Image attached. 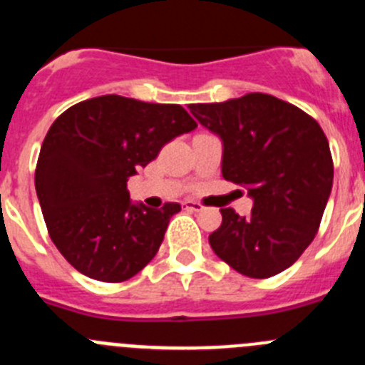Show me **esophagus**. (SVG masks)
Instances as JSON below:
<instances>
[{"label": "esophagus", "mask_w": 365, "mask_h": 365, "mask_svg": "<svg viewBox=\"0 0 365 365\" xmlns=\"http://www.w3.org/2000/svg\"><path fill=\"white\" fill-rule=\"evenodd\" d=\"M185 210L190 212H201L202 210V205L201 202H195V201H185Z\"/></svg>", "instance_id": "34e87169"}]
</instances>
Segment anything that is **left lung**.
<instances>
[{
	"instance_id": "left-lung-1",
	"label": "left lung",
	"mask_w": 365,
	"mask_h": 365,
	"mask_svg": "<svg viewBox=\"0 0 365 365\" xmlns=\"http://www.w3.org/2000/svg\"><path fill=\"white\" fill-rule=\"evenodd\" d=\"M188 108L222 140V177L245 186L254 201L247 217L221 208V227L208 237L212 250L248 278L283 272L314 240L333 188V157L320 124L265 93Z\"/></svg>"
}]
</instances>
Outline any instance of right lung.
<instances>
[{
  "label": "right lung",
  "instance_id": "1",
  "mask_svg": "<svg viewBox=\"0 0 365 365\" xmlns=\"http://www.w3.org/2000/svg\"><path fill=\"white\" fill-rule=\"evenodd\" d=\"M195 128L182 106L118 95L83 100L53 122L34 185L51 240L78 272L120 283L153 259L180 205H133L128 179Z\"/></svg>",
  "mask_w": 365,
  "mask_h": 365
}]
</instances>
